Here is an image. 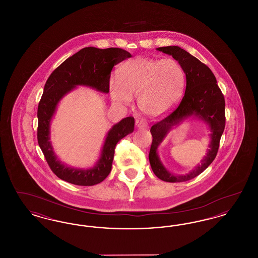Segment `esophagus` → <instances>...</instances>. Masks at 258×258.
<instances>
[{
	"label": "esophagus",
	"mask_w": 258,
	"mask_h": 258,
	"mask_svg": "<svg viewBox=\"0 0 258 258\" xmlns=\"http://www.w3.org/2000/svg\"><path fill=\"white\" fill-rule=\"evenodd\" d=\"M135 124H136V126L138 127V128H145V127H147L148 123L146 122V120H144V119H139V120H137L136 122H135Z\"/></svg>",
	"instance_id": "obj_1"
}]
</instances>
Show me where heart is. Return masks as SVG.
Instances as JSON below:
<instances>
[{"label": "heart", "instance_id": "heart-1", "mask_svg": "<svg viewBox=\"0 0 258 258\" xmlns=\"http://www.w3.org/2000/svg\"><path fill=\"white\" fill-rule=\"evenodd\" d=\"M109 80L112 100L121 105L137 96L139 109L149 117H160L175 104L184 83L182 66L173 58L161 60L136 57L119 68Z\"/></svg>", "mask_w": 258, "mask_h": 258}]
</instances>
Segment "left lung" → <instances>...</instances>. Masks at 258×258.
Listing matches in <instances>:
<instances>
[{
  "mask_svg": "<svg viewBox=\"0 0 258 258\" xmlns=\"http://www.w3.org/2000/svg\"><path fill=\"white\" fill-rule=\"evenodd\" d=\"M162 53L171 55L182 66L185 74V91L180 103L167 116L151 127L153 141L149 153L152 170L160 180L169 183H181L196 178L204 171L216 159L225 126V100L217 79L208 67L195 56L179 46L157 48ZM196 114L209 123L211 131V144L208 156L202 164L186 175H173L160 162L156 149L171 126L184 117Z\"/></svg>",
  "mask_w": 258,
  "mask_h": 258,
  "instance_id": "left-lung-1",
  "label": "left lung"
}]
</instances>
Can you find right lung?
I'll use <instances>...</instances> for the list:
<instances>
[{
	"instance_id": "right-lung-1",
	"label": "right lung",
	"mask_w": 258,
	"mask_h": 258,
	"mask_svg": "<svg viewBox=\"0 0 258 258\" xmlns=\"http://www.w3.org/2000/svg\"><path fill=\"white\" fill-rule=\"evenodd\" d=\"M131 57V53L122 48L85 47L62 61L50 74L37 107V142L50 169L58 178L77 185H94L109 175L116 144L134 132V117H126L112 126L97 165L90 169L72 168L58 160L49 141L50 121L60 99L77 85L92 87L99 92L108 93L113 67Z\"/></svg>"
}]
</instances>
